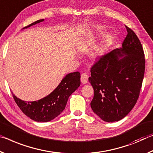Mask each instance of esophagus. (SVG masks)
Listing matches in <instances>:
<instances>
[{"label":"esophagus","mask_w":153,"mask_h":153,"mask_svg":"<svg viewBox=\"0 0 153 153\" xmlns=\"http://www.w3.org/2000/svg\"><path fill=\"white\" fill-rule=\"evenodd\" d=\"M88 78L89 76L87 73H82L81 76V81L82 83H87V81H88Z\"/></svg>","instance_id":"34e87169"}]
</instances>
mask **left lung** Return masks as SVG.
I'll list each match as a JSON object with an SVG mask.
<instances>
[{
	"label": "left lung",
	"mask_w": 153,
	"mask_h": 153,
	"mask_svg": "<svg viewBox=\"0 0 153 153\" xmlns=\"http://www.w3.org/2000/svg\"><path fill=\"white\" fill-rule=\"evenodd\" d=\"M126 27L127 34L121 48L99 57L90 71L89 81L94 91L91 107L106 122L118 121L131 111L144 79L143 48L135 32Z\"/></svg>",
	"instance_id": "left-lung-1"
}]
</instances>
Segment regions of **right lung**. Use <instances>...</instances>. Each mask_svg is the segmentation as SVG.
I'll list each match as a JSON object with an SVG mask.
<instances>
[{"label":"right lung","mask_w":153,"mask_h":153,"mask_svg":"<svg viewBox=\"0 0 153 153\" xmlns=\"http://www.w3.org/2000/svg\"><path fill=\"white\" fill-rule=\"evenodd\" d=\"M44 21L39 19L24 28ZM81 85V74L79 72L68 74L56 89L48 96L38 101L25 102L13 94L17 106L29 118L37 122H47L56 118L63 112L70 96Z\"/></svg>","instance_id":"add662e5"}]
</instances>
